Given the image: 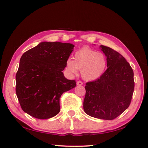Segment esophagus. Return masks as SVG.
<instances>
[{"mask_svg": "<svg viewBox=\"0 0 148 148\" xmlns=\"http://www.w3.org/2000/svg\"><path fill=\"white\" fill-rule=\"evenodd\" d=\"M77 84L78 85V86H82V85L83 84V82H81V81H78L77 83Z\"/></svg>", "mask_w": 148, "mask_h": 148, "instance_id": "34e87169", "label": "esophagus"}]
</instances>
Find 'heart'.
Segmentation results:
<instances>
[{"label":"heart","mask_w":148,"mask_h":148,"mask_svg":"<svg viewBox=\"0 0 148 148\" xmlns=\"http://www.w3.org/2000/svg\"><path fill=\"white\" fill-rule=\"evenodd\" d=\"M73 59L67 60V71L70 75H77L78 70H81L82 78L86 81L99 78L106 69L107 60L105 56L87 47L76 52Z\"/></svg>","instance_id":"1"}]
</instances>
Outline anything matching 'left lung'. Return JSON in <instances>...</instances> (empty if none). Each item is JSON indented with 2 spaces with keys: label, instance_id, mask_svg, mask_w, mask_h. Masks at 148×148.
<instances>
[{
  "label": "left lung",
  "instance_id": "obj_1",
  "mask_svg": "<svg viewBox=\"0 0 148 148\" xmlns=\"http://www.w3.org/2000/svg\"><path fill=\"white\" fill-rule=\"evenodd\" d=\"M100 47L107 57V69L99 78L86 83L83 109L91 117L110 120L130 104L135 88L134 74L120 53L109 47Z\"/></svg>",
  "mask_w": 148,
  "mask_h": 148
}]
</instances>
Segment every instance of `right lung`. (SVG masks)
Returning <instances> with one entry per match:
<instances>
[{
  "label": "right lung",
  "mask_w": 148,
  "mask_h": 148,
  "mask_svg": "<svg viewBox=\"0 0 148 148\" xmlns=\"http://www.w3.org/2000/svg\"><path fill=\"white\" fill-rule=\"evenodd\" d=\"M70 43L42 42L22 55L16 74V94L25 112L38 119L60 112L62 94L76 86L62 71L73 51Z\"/></svg>",
  "instance_id": "1"
}]
</instances>
